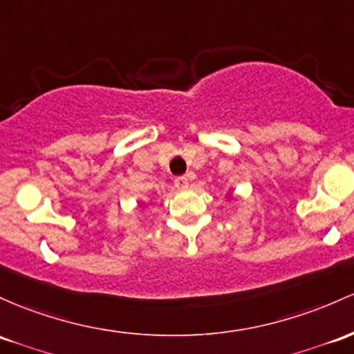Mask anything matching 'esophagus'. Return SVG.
<instances>
[{
    "label": "esophagus",
    "instance_id": "1",
    "mask_svg": "<svg viewBox=\"0 0 354 354\" xmlns=\"http://www.w3.org/2000/svg\"><path fill=\"white\" fill-rule=\"evenodd\" d=\"M174 186L178 189H188L189 188V178L188 176H180L174 180Z\"/></svg>",
    "mask_w": 354,
    "mask_h": 354
}]
</instances>
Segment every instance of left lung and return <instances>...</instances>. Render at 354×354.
Returning a JSON list of instances; mask_svg holds the SVG:
<instances>
[{
  "label": "left lung",
  "instance_id": "obj_1",
  "mask_svg": "<svg viewBox=\"0 0 354 354\" xmlns=\"http://www.w3.org/2000/svg\"><path fill=\"white\" fill-rule=\"evenodd\" d=\"M232 198H234V195H232V193H227V200H232Z\"/></svg>",
  "mask_w": 354,
  "mask_h": 354
}]
</instances>
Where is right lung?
Here are the masks:
<instances>
[{"label":"right lung","mask_w":354,"mask_h":354,"mask_svg":"<svg viewBox=\"0 0 354 354\" xmlns=\"http://www.w3.org/2000/svg\"><path fill=\"white\" fill-rule=\"evenodd\" d=\"M139 207H141V208H145V205H142V203H139Z\"/></svg>","instance_id":"add662e5"}]
</instances>
